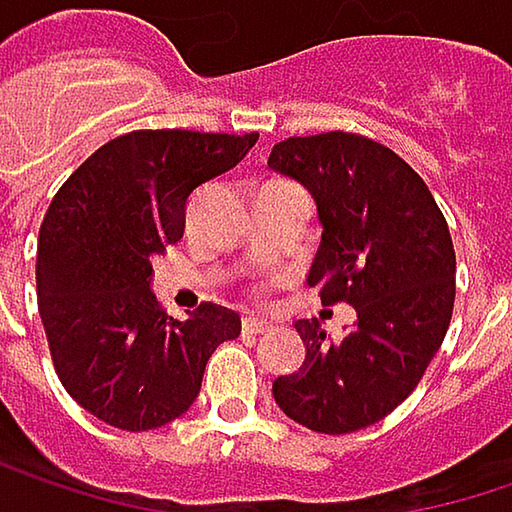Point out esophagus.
Wrapping results in <instances>:
<instances>
[{
    "mask_svg": "<svg viewBox=\"0 0 512 512\" xmlns=\"http://www.w3.org/2000/svg\"><path fill=\"white\" fill-rule=\"evenodd\" d=\"M269 331H272V322L269 319H255V316H246L243 319V334L260 337V334H269Z\"/></svg>",
    "mask_w": 512,
    "mask_h": 512,
    "instance_id": "obj_1",
    "label": "esophagus"
}]
</instances>
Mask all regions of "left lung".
I'll return each instance as SVG.
<instances>
[{"instance_id":"left-lung-1","label":"left lung","mask_w":512,"mask_h":512,"mask_svg":"<svg viewBox=\"0 0 512 512\" xmlns=\"http://www.w3.org/2000/svg\"><path fill=\"white\" fill-rule=\"evenodd\" d=\"M269 166L313 193L322 243L307 284L322 304L346 302L343 340L296 322L307 354L272 384L278 407L316 434L381 422L416 390L454 310V243L428 184L393 149L351 131L287 137Z\"/></svg>"}]
</instances>
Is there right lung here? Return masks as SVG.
<instances>
[{
	"instance_id": "add662e5",
	"label": "right lung",
	"mask_w": 512,
	"mask_h": 512,
	"mask_svg": "<svg viewBox=\"0 0 512 512\" xmlns=\"http://www.w3.org/2000/svg\"><path fill=\"white\" fill-rule=\"evenodd\" d=\"M257 134L143 128L114 137L55 193L37 240V307L64 390L96 419L152 431L202 390L240 313L205 302L172 319L152 257L184 237L190 193L246 158Z\"/></svg>"
}]
</instances>
